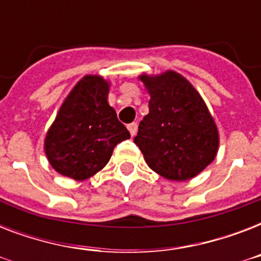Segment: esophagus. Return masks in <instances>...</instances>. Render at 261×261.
<instances>
[{
    "label": "esophagus",
    "mask_w": 261,
    "mask_h": 261,
    "mask_svg": "<svg viewBox=\"0 0 261 261\" xmlns=\"http://www.w3.org/2000/svg\"><path fill=\"white\" fill-rule=\"evenodd\" d=\"M127 128H128V131H130L131 137H134V135L137 134V128H138V124H137L135 122H133V123H130L128 126H127Z\"/></svg>",
    "instance_id": "1"
}]
</instances>
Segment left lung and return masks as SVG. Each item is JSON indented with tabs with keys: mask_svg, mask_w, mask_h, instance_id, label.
Instances as JSON below:
<instances>
[{
	"mask_svg": "<svg viewBox=\"0 0 261 261\" xmlns=\"http://www.w3.org/2000/svg\"><path fill=\"white\" fill-rule=\"evenodd\" d=\"M141 80L149 90V114L139 123L135 145L147 165L169 180L182 181L213 163L218 131L206 104L176 71Z\"/></svg>",
	"mask_w": 261,
	"mask_h": 261,
	"instance_id": "left-lung-1",
	"label": "left lung"
}]
</instances>
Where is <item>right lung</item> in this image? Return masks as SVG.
<instances>
[{
  "label": "right lung",
  "instance_id": "right-lung-1",
  "mask_svg": "<svg viewBox=\"0 0 261 261\" xmlns=\"http://www.w3.org/2000/svg\"><path fill=\"white\" fill-rule=\"evenodd\" d=\"M107 94V81L87 75L62 104L44 143L47 159L58 173L85 180L106 167L119 142L130 138Z\"/></svg>",
  "mask_w": 261,
  "mask_h": 261
}]
</instances>
